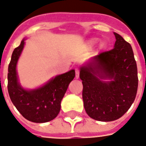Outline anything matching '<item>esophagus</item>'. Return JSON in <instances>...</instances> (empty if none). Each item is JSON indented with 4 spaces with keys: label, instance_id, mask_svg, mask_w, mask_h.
Instances as JSON below:
<instances>
[{
    "label": "esophagus",
    "instance_id": "34e87169",
    "mask_svg": "<svg viewBox=\"0 0 146 146\" xmlns=\"http://www.w3.org/2000/svg\"><path fill=\"white\" fill-rule=\"evenodd\" d=\"M79 74H80V71H79L78 68H76L75 69V78H79Z\"/></svg>",
    "mask_w": 146,
    "mask_h": 146
}]
</instances>
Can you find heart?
I'll return each instance as SVG.
<instances>
[{
  "label": "heart",
  "instance_id": "b5f03b06",
  "mask_svg": "<svg viewBox=\"0 0 146 146\" xmlns=\"http://www.w3.org/2000/svg\"><path fill=\"white\" fill-rule=\"evenodd\" d=\"M98 42V38H91L88 41V44L89 46H93L94 45L97 44V42Z\"/></svg>",
  "mask_w": 146,
  "mask_h": 146
}]
</instances>
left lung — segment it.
I'll use <instances>...</instances> for the list:
<instances>
[{
	"label": "left lung",
	"mask_w": 146,
	"mask_h": 146,
	"mask_svg": "<svg viewBox=\"0 0 146 146\" xmlns=\"http://www.w3.org/2000/svg\"><path fill=\"white\" fill-rule=\"evenodd\" d=\"M116 37L114 48L96 55L80 68L84 107L92 119L103 122L120 118L135 100L137 65L132 46Z\"/></svg>",
	"instance_id": "8db88e82"
}]
</instances>
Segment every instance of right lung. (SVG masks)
I'll return each instance as SVG.
<instances>
[{"label":"right lung","instance_id":"right-lung-1","mask_svg":"<svg viewBox=\"0 0 146 146\" xmlns=\"http://www.w3.org/2000/svg\"><path fill=\"white\" fill-rule=\"evenodd\" d=\"M25 45V39L13 50L8 66L7 90L13 105L25 119L33 123H46L58 116L61 101L70 82L74 79V69L52 78L42 87L27 90L18 81L17 65Z\"/></svg>","mask_w":146,"mask_h":146}]
</instances>
